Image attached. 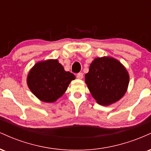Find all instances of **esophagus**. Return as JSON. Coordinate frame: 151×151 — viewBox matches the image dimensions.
<instances>
[{"mask_svg": "<svg viewBox=\"0 0 151 151\" xmlns=\"http://www.w3.org/2000/svg\"><path fill=\"white\" fill-rule=\"evenodd\" d=\"M77 79H81L83 78V73L82 72H79V73H78L77 74Z\"/></svg>", "mask_w": 151, "mask_h": 151, "instance_id": "obj_1", "label": "esophagus"}]
</instances>
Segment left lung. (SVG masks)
I'll use <instances>...</instances> for the list:
<instances>
[{"instance_id":"obj_1","label":"left lung","mask_w":151,"mask_h":151,"mask_svg":"<svg viewBox=\"0 0 151 151\" xmlns=\"http://www.w3.org/2000/svg\"><path fill=\"white\" fill-rule=\"evenodd\" d=\"M85 82L100 105L108 106L123 97L128 89L129 75L124 66L116 59L103 57L93 60Z\"/></svg>"}]
</instances>
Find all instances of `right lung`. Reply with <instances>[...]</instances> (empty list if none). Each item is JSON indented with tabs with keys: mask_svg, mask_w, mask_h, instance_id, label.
<instances>
[{
	"mask_svg": "<svg viewBox=\"0 0 151 151\" xmlns=\"http://www.w3.org/2000/svg\"><path fill=\"white\" fill-rule=\"evenodd\" d=\"M75 76L66 72L58 60L39 62L31 69L27 78L29 89L44 102L56 101L65 92Z\"/></svg>",
	"mask_w": 151,
	"mask_h": 151,
	"instance_id": "right-lung-1",
	"label": "right lung"
}]
</instances>
